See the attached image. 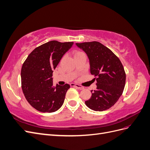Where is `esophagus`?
<instances>
[{
  "label": "esophagus",
  "instance_id": "esophagus-1",
  "mask_svg": "<svg viewBox=\"0 0 150 150\" xmlns=\"http://www.w3.org/2000/svg\"><path fill=\"white\" fill-rule=\"evenodd\" d=\"M71 86H74V87H76L77 88L80 89V90H82V89H84V87L83 86L79 85V84H74V83H71Z\"/></svg>",
  "mask_w": 150,
  "mask_h": 150
}]
</instances>
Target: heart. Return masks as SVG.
Instances as JSON below:
<instances>
[{"label": "heart", "instance_id": "heart-1", "mask_svg": "<svg viewBox=\"0 0 150 150\" xmlns=\"http://www.w3.org/2000/svg\"><path fill=\"white\" fill-rule=\"evenodd\" d=\"M81 52H78V51H77V52H76L75 53H74V56L75 55H76V54H79V53H81Z\"/></svg>", "mask_w": 150, "mask_h": 150}]
</instances>
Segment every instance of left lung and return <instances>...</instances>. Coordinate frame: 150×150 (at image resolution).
Instances as JSON below:
<instances>
[{"label":"left lung","instance_id":"obj_1","mask_svg":"<svg viewBox=\"0 0 150 150\" xmlns=\"http://www.w3.org/2000/svg\"><path fill=\"white\" fill-rule=\"evenodd\" d=\"M89 59L91 74L95 76L97 89L86 105L96 111L110 109L123 92L126 73L120 59L111 50L97 41L76 43Z\"/></svg>","mask_w":150,"mask_h":150}]
</instances>
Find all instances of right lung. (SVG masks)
<instances>
[{
    "label": "right lung",
    "instance_id": "add662e5",
    "mask_svg": "<svg viewBox=\"0 0 150 150\" xmlns=\"http://www.w3.org/2000/svg\"><path fill=\"white\" fill-rule=\"evenodd\" d=\"M74 44L51 40L32 51L21 69V86L25 99L35 110L52 112L64 103L69 84L53 86L52 72Z\"/></svg>",
    "mask_w": 150,
    "mask_h": 150
}]
</instances>
